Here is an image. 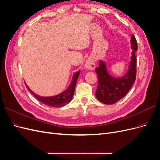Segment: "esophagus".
<instances>
[{
	"mask_svg": "<svg viewBox=\"0 0 160 160\" xmlns=\"http://www.w3.org/2000/svg\"><path fill=\"white\" fill-rule=\"evenodd\" d=\"M85 67L87 69L90 70H94V68H95V60H94V59L92 58H88L87 60L86 61Z\"/></svg>",
	"mask_w": 160,
	"mask_h": 160,
	"instance_id": "esophagus-1",
	"label": "esophagus"
}]
</instances>
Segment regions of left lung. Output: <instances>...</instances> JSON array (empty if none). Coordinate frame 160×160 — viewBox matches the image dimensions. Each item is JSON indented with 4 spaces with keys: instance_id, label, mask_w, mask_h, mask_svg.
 Listing matches in <instances>:
<instances>
[{
    "instance_id": "8db88e82",
    "label": "left lung",
    "mask_w": 160,
    "mask_h": 160,
    "mask_svg": "<svg viewBox=\"0 0 160 160\" xmlns=\"http://www.w3.org/2000/svg\"><path fill=\"white\" fill-rule=\"evenodd\" d=\"M132 56L129 70L126 74L121 78H115L108 74L105 63L100 61L95 71L98 76V88L96 96L98 100L105 104H114L124 97L130 90L136 78L137 59L136 52L138 44L135 36L132 34L131 38Z\"/></svg>"
}]
</instances>
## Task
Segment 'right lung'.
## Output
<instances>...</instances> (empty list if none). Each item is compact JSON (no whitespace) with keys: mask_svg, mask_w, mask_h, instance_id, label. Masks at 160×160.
<instances>
[{"mask_svg":"<svg viewBox=\"0 0 160 160\" xmlns=\"http://www.w3.org/2000/svg\"><path fill=\"white\" fill-rule=\"evenodd\" d=\"M79 74L80 71L75 73L72 78V80L71 84L68 88V89L63 92L62 93H61L57 96L51 97H41L38 95L36 94L34 92H32L29 88L28 86H27V85H26V86H27V89L31 92V94L36 98L40 102H42V104L52 107H62L66 105L67 104H68L71 101V100L72 99L76 81L78 80Z\"/></svg>","mask_w":160,"mask_h":160,"instance_id":"add662e5","label":"right lung"}]
</instances>
